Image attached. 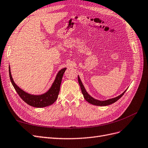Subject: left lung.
<instances>
[{"mask_svg": "<svg viewBox=\"0 0 148 148\" xmlns=\"http://www.w3.org/2000/svg\"><path fill=\"white\" fill-rule=\"evenodd\" d=\"M78 82H79V84L80 86V88H81V91L82 92V94L84 95V97L85 98V99L89 102L90 103H91L92 105H95V106H108V105H110L112 103H113L114 102H115L116 101H117L119 99L121 98L123 95L124 94V92H125L127 90H125L121 95H120L119 96L115 97L114 98H112V99H107L106 101H99V100H97L95 99V98L92 97V96H91L87 91H86L85 87L82 82V81L79 77V76L78 75Z\"/></svg>", "mask_w": 148, "mask_h": 148, "instance_id": "8db88e82", "label": "left lung"}]
</instances>
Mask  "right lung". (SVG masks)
I'll return each mask as SVG.
<instances>
[{"mask_svg":"<svg viewBox=\"0 0 148 148\" xmlns=\"http://www.w3.org/2000/svg\"><path fill=\"white\" fill-rule=\"evenodd\" d=\"M66 69V68H63L59 71L51 88L49 89L47 92L40 95L29 94L28 92H26L20 88L14 83L12 77V73H11L10 66L9 75L11 82H12L16 91L18 92V94L21 97V99L30 106L37 108H42L52 105L57 99L58 93L60 92V85H61L63 75Z\"/></svg>","mask_w":148,"mask_h":148,"instance_id":"right-lung-1","label":"right lung"}]
</instances>
